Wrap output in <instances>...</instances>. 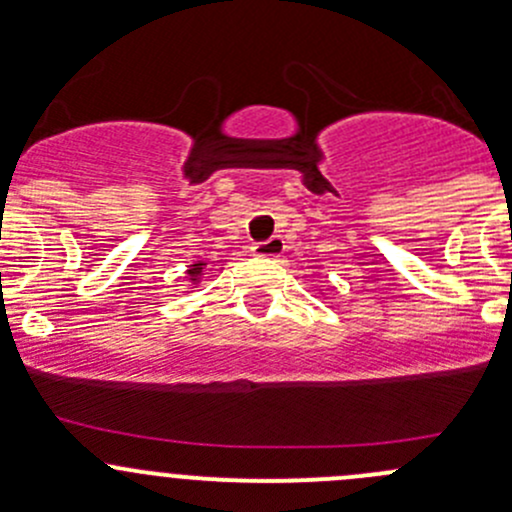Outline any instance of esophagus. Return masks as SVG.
Instances as JSON below:
<instances>
[{
  "label": "esophagus",
  "mask_w": 512,
  "mask_h": 512,
  "mask_svg": "<svg viewBox=\"0 0 512 512\" xmlns=\"http://www.w3.org/2000/svg\"><path fill=\"white\" fill-rule=\"evenodd\" d=\"M282 252H285V240H282L280 235L270 237V240H265V242H255V245H252V255H257V257H280Z\"/></svg>",
  "instance_id": "34e87169"
}]
</instances>
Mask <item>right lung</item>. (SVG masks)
Returning <instances> with one entry per match:
<instances>
[{
    "label": "right lung",
    "instance_id": "1",
    "mask_svg": "<svg viewBox=\"0 0 512 512\" xmlns=\"http://www.w3.org/2000/svg\"><path fill=\"white\" fill-rule=\"evenodd\" d=\"M203 270H205V262H198V265H190V270H188L190 282H198V277L203 275Z\"/></svg>",
    "mask_w": 512,
    "mask_h": 512
}]
</instances>
